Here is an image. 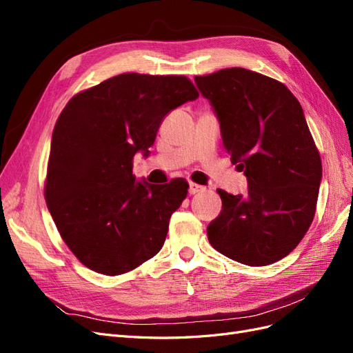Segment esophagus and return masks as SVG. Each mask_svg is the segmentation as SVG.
<instances>
[{"label":"esophagus","mask_w":353,"mask_h":353,"mask_svg":"<svg viewBox=\"0 0 353 353\" xmlns=\"http://www.w3.org/2000/svg\"><path fill=\"white\" fill-rule=\"evenodd\" d=\"M201 191H205V187L194 184V183H190V187H188L190 194H197V193H201Z\"/></svg>","instance_id":"34e87169"}]
</instances>
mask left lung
<instances>
[{"instance_id": "1", "label": "left lung", "mask_w": 353, "mask_h": 353, "mask_svg": "<svg viewBox=\"0 0 353 353\" xmlns=\"http://www.w3.org/2000/svg\"><path fill=\"white\" fill-rule=\"evenodd\" d=\"M221 125L232 163L244 170V197L218 190L222 210L208 225L213 249L250 266L283 259L314 221L321 157L301 103L280 81L243 68L196 77Z\"/></svg>"}]
</instances>
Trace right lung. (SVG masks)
I'll return each instance as SVG.
<instances>
[{"instance_id":"right-lung-1","label":"right lung","mask_w":353,"mask_h":353,"mask_svg":"<svg viewBox=\"0 0 353 353\" xmlns=\"http://www.w3.org/2000/svg\"><path fill=\"white\" fill-rule=\"evenodd\" d=\"M197 97L183 74L122 73L73 95L61 110L44 196L63 241L87 268L121 275L162 249L188 183H137L132 160L148 154L170 110Z\"/></svg>"}]
</instances>
